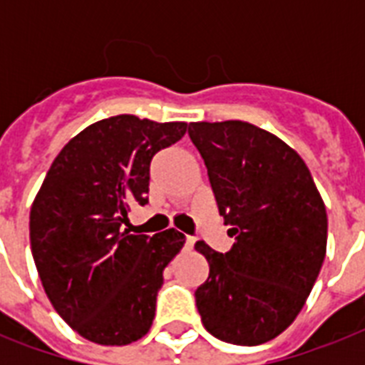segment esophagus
I'll list each match as a JSON object with an SVG mask.
<instances>
[{
  "label": "esophagus",
  "instance_id": "obj_1",
  "mask_svg": "<svg viewBox=\"0 0 365 365\" xmlns=\"http://www.w3.org/2000/svg\"><path fill=\"white\" fill-rule=\"evenodd\" d=\"M195 242H197V240H195L193 237H187V239H185V250H193Z\"/></svg>",
  "mask_w": 365,
  "mask_h": 365
}]
</instances>
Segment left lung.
<instances>
[{
	"mask_svg": "<svg viewBox=\"0 0 365 365\" xmlns=\"http://www.w3.org/2000/svg\"><path fill=\"white\" fill-rule=\"evenodd\" d=\"M208 168L233 248L199 240L210 274L195 297L214 337L255 346L294 322L317 282L328 244V214L295 149L244 121L189 123Z\"/></svg>",
	"mask_w": 365,
	"mask_h": 365,
	"instance_id": "left-lung-1",
	"label": "left lung"
}]
</instances>
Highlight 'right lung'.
Wrapping results in <instances>:
<instances>
[{
  "label": "right lung",
  "instance_id": "add662e5",
  "mask_svg": "<svg viewBox=\"0 0 365 365\" xmlns=\"http://www.w3.org/2000/svg\"><path fill=\"white\" fill-rule=\"evenodd\" d=\"M187 123L115 115L88 125L56 155L30 210V244L43 289L73 331L98 345H130L155 318L163 271L185 244L123 229L145 205L149 163Z\"/></svg>",
  "mask_w": 365,
  "mask_h": 365
}]
</instances>
